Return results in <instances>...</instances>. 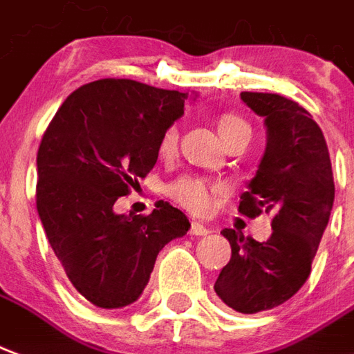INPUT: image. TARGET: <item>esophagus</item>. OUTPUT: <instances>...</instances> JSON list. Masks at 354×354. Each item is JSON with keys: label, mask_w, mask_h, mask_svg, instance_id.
<instances>
[{"label": "esophagus", "mask_w": 354, "mask_h": 354, "mask_svg": "<svg viewBox=\"0 0 354 354\" xmlns=\"http://www.w3.org/2000/svg\"><path fill=\"white\" fill-rule=\"evenodd\" d=\"M212 230L208 227H204L203 223H198V221H193L191 223V234L193 236H206V234H210Z\"/></svg>", "instance_id": "34e87169"}]
</instances>
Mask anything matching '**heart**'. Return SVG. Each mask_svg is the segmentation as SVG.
Wrapping results in <instances>:
<instances>
[{
	"label": "heart",
	"instance_id": "1",
	"mask_svg": "<svg viewBox=\"0 0 354 354\" xmlns=\"http://www.w3.org/2000/svg\"><path fill=\"white\" fill-rule=\"evenodd\" d=\"M217 133L221 140H229L238 133H250L248 124L240 120V118L232 116V114H225L219 122H217ZM178 142V131L174 127L165 131L163 138H161V151L170 153L174 151ZM227 193V185L223 184H210L204 182L201 178H182L169 187V195L174 201L185 206L187 210L195 212V214H208L214 208V198Z\"/></svg>",
	"mask_w": 354,
	"mask_h": 354
}]
</instances>
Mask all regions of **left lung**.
<instances>
[{"mask_svg": "<svg viewBox=\"0 0 354 354\" xmlns=\"http://www.w3.org/2000/svg\"><path fill=\"white\" fill-rule=\"evenodd\" d=\"M240 99L266 129L264 153L240 197V212L272 214V234L257 242L221 230L232 255L214 290L232 310L257 313L281 306L306 283L330 219L334 178L323 131L310 112L277 93L242 91Z\"/></svg>", "mask_w": 354, "mask_h": 354, "instance_id": "8db88e82", "label": "left lung"}]
</instances>
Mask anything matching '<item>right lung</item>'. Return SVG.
Returning a JSON list of instances; mask_svg holds the SVG:
<instances>
[{"mask_svg":"<svg viewBox=\"0 0 354 354\" xmlns=\"http://www.w3.org/2000/svg\"><path fill=\"white\" fill-rule=\"evenodd\" d=\"M197 93L106 78L73 91L37 151V212L73 287L97 308L137 302L165 245L187 234L182 210L159 203L150 216L114 212L157 163L165 131Z\"/></svg>","mask_w":354,"mask_h":354,"instance_id":"add662e5","label":"right lung"}]
</instances>
